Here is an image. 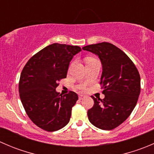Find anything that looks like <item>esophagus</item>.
<instances>
[{
	"instance_id": "1",
	"label": "esophagus",
	"mask_w": 154,
	"mask_h": 154,
	"mask_svg": "<svg viewBox=\"0 0 154 154\" xmlns=\"http://www.w3.org/2000/svg\"><path fill=\"white\" fill-rule=\"evenodd\" d=\"M83 97H84V95H83V94H79V100H82Z\"/></svg>"
}]
</instances>
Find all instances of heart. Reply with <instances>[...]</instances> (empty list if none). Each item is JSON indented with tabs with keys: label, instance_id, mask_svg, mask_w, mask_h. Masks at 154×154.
Wrapping results in <instances>:
<instances>
[{
	"label": "heart",
	"instance_id": "heart-1",
	"mask_svg": "<svg viewBox=\"0 0 154 154\" xmlns=\"http://www.w3.org/2000/svg\"><path fill=\"white\" fill-rule=\"evenodd\" d=\"M95 59L92 58V57H87L86 59V63H91V62H94L95 61Z\"/></svg>",
	"mask_w": 154,
	"mask_h": 154
}]
</instances>
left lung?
Wrapping results in <instances>:
<instances>
[{
    "label": "left lung",
    "mask_w": 154,
    "mask_h": 154,
    "mask_svg": "<svg viewBox=\"0 0 154 154\" xmlns=\"http://www.w3.org/2000/svg\"><path fill=\"white\" fill-rule=\"evenodd\" d=\"M83 50L95 54L103 68L100 84L105 97L94 100L88 110L89 122L101 130L116 128L130 116L137 103L141 91L140 75L127 54L108 42L90 45Z\"/></svg>",
    "instance_id": "obj_1"
}]
</instances>
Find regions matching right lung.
Segmentation results:
<instances>
[{"mask_svg":"<svg viewBox=\"0 0 154 154\" xmlns=\"http://www.w3.org/2000/svg\"><path fill=\"white\" fill-rule=\"evenodd\" d=\"M81 51L79 46L54 43L31 57L21 71V103L30 120L42 130L57 131L69 122L78 96L74 91L62 95L56 88L67 76L73 57Z\"/></svg>","mask_w":154,"mask_h":154,"instance_id":"add662e5","label":"right lung"}]
</instances>
